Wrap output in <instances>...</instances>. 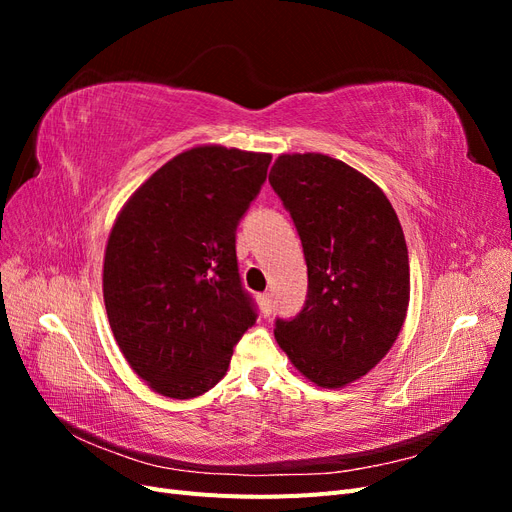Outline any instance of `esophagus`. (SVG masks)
<instances>
[{"instance_id":"34e87169","label":"esophagus","mask_w":512,"mask_h":512,"mask_svg":"<svg viewBox=\"0 0 512 512\" xmlns=\"http://www.w3.org/2000/svg\"><path fill=\"white\" fill-rule=\"evenodd\" d=\"M258 305H260V314L265 318L273 312V301L269 294H258Z\"/></svg>"}]
</instances>
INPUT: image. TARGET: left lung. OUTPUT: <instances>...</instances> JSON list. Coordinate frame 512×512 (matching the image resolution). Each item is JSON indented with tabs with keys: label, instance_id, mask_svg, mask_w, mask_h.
<instances>
[{
	"label": "left lung",
	"instance_id": "left-lung-1",
	"mask_svg": "<svg viewBox=\"0 0 512 512\" xmlns=\"http://www.w3.org/2000/svg\"><path fill=\"white\" fill-rule=\"evenodd\" d=\"M269 181L299 230L309 282L275 339L309 382L342 389L384 359L406 322L404 230L374 181L324 153H282Z\"/></svg>",
	"mask_w": 512,
	"mask_h": 512
}]
</instances>
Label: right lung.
<instances>
[{
	"mask_svg": "<svg viewBox=\"0 0 512 512\" xmlns=\"http://www.w3.org/2000/svg\"><path fill=\"white\" fill-rule=\"evenodd\" d=\"M271 153L185 149L117 213L102 292L115 342L138 378L170 399L207 393L256 322L237 271L235 232Z\"/></svg>",
	"mask_w": 512,
	"mask_h": 512,
	"instance_id": "1",
	"label": "right lung"
}]
</instances>
